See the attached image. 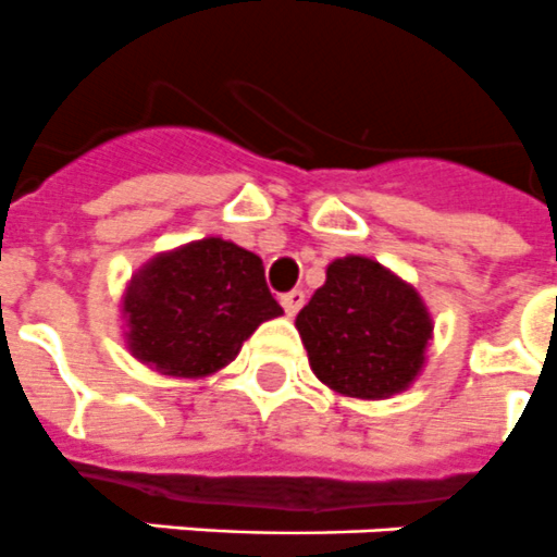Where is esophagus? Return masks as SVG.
I'll use <instances>...</instances> for the list:
<instances>
[{
	"label": "esophagus",
	"mask_w": 557,
	"mask_h": 557,
	"mask_svg": "<svg viewBox=\"0 0 557 557\" xmlns=\"http://www.w3.org/2000/svg\"><path fill=\"white\" fill-rule=\"evenodd\" d=\"M282 307H284V312H287L289 319H293V315H296V312L301 310V307H305V293H301V289L284 293V296H282Z\"/></svg>",
	"instance_id": "1"
}]
</instances>
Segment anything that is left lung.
Segmentation results:
<instances>
[{"label":"left lung","instance_id":"1","mask_svg":"<svg viewBox=\"0 0 557 557\" xmlns=\"http://www.w3.org/2000/svg\"><path fill=\"white\" fill-rule=\"evenodd\" d=\"M310 370L333 393L384 401L416 384L433 342V312L401 275L367 256L327 264L296 315Z\"/></svg>","mask_w":557,"mask_h":557}]
</instances>
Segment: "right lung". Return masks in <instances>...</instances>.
Instances as JSON below:
<instances>
[{
  "mask_svg": "<svg viewBox=\"0 0 557 557\" xmlns=\"http://www.w3.org/2000/svg\"><path fill=\"white\" fill-rule=\"evenodd\" d=\"M119 312L127 352L173 379L215 375L259 324L284 315L259 256L222 236L156 252L127 278Z\"/></svg>",
  "mask_w": 557,
  "mask_h": 557,
  "instance_id": "obj_1",
  "label": "right lung"
}]
</instances>
